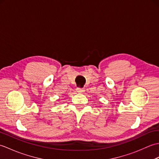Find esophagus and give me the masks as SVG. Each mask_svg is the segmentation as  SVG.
<instances>
[{
  "instance_id": "1",
  "label": "esophagus",
  "mask_w": 159,
  "mask_h": 159,
  "mask_svg": "<svg viewBox=\"0 0 159 159\" xmlns=\"http://www.w3.org/2000/svg\"><path fill=\"white\" fill-rule=\"evenodd\" d=\"M76 92H77L78 93H83V92H85V90H84V89H82V88H80V87H79V88L76 89Z\"/></svg>"
}]
</instances>
